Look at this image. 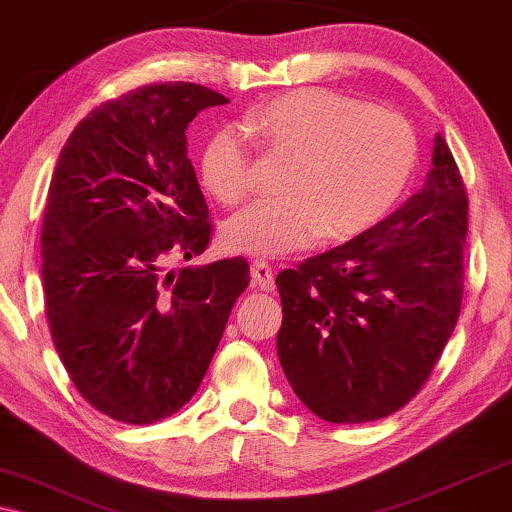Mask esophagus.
<instances>
[{"instance_id": "esophagus-1", "label": "esophagus", "mask_w": 512, "mask_h": 512, "mask_svg": "<svg viewBox=\"0 0 512 512\" xmlns=\"http://www.w3.org/2000/svg\"><path fill=\"white\" fill-rule=\"evenodd\" d=\"M251 284L258 291H272L275 289V272L268 263L263 261H254L251 263Z\"/></svg>"}]
</instances>
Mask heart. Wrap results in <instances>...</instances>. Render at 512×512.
<instances>
[{
	"mask_svg": "<svg viewBox=\"0 0 512 512\" xmlns=\"http://www.w3.org/2000/svg\"><path fill=\"white\" fill-rule=\"evenodd\" d=\"M270 158L291 160L284 200L256 202L221 228L228 251L279 258L314 242L354 240L384 219L408 186L417 137L403 116L326 88L272 97L242 118ZM200 181L221 205L251 191L254 156L235 128H219L200 151Z\"/></svg>",
	"mask_w": 512,
	"mask_h": 512,
	"instance_id": "obj_1",
	"label": "heart"
}]
</instances>
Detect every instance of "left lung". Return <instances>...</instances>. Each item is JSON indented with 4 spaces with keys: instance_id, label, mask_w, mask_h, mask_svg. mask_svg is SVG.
Wrapping results in <instances>:
<instances>
[{
    "instance_id": "1",
    "label": "left lung",
    "mask_w": 512,
    "mask_h": 512,
    "mask_svg": "<svg viewBox=\"0 0 512 512\" xmlns=\"http://www.w3.org/2000/svg\"><path fill=\"white\" fill-rule=\"evenodd\" d=\"M468 195L440 135L419 193L366 233L277 275V354L307 410L333 424L389 417L419 394L464 296Z\"/></svg>"
}]
</instances>
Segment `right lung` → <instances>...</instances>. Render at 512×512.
<instances>
[{"mask_svg":"<svg viewBox=\"0 0 512 512\" xmlns=\"http://www.w3.org/2000/svg\"><path fill=\"white\" fill-rule=\"evenodd\" d=\"M198 83H153L90 111L62 146L41 226L46 319L69 380L125 424L191 401L249 286L244 258L165 270L207 249L212 221L186 156Z\"/></svg>","mask_w":512,"mask_h":512,"instance_id":"1","label":"right lung"}]
</instances>
